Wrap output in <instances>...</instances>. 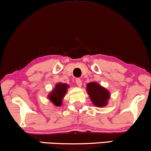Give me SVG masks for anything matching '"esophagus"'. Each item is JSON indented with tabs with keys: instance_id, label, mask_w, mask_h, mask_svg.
Masks as SVG:
<instances>
[{
	"instance_id": "34e87169",
	"label": "esophagus",
	"mask_w": 151,
	"mask_h": 151,
	"mask_svg": "<svg viewBox=\"0 0 151 151\" xmlns=\"http://www.w3.org/2000/svg\"><path fill=\"white\" fill-rule=\"evenodd\" d=\"M76 84H77L78 86L81 87V85H82V81H81V79H80V78H76Z\"/></svg>"
}]
</instances>
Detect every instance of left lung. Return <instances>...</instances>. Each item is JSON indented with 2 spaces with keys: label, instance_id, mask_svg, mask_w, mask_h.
Here are the masks:
<instances>
[{
  "label": "left lung",
  "instance_id": "left-lung-1",
  "mask_svg": "<svg viewBox=\"0 0 151 151\" xmlns=\"http://www.w3.org/2000/svg\"><path fill=\"white\" fill-rule=\"evenodd\" d=\"M87 91L94 106L103 107L106 106L110 97L109 92L96 83H90L87 85Z\"/></svg>",
  "mask_w": 151,
  "mask_h": 151
}]
</instances>
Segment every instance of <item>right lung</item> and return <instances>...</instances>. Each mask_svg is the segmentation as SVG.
Returning a JSON list of instances; mask_svg holds the SVG:
<instances>
[{"label": "right lung", "instance_id": "right-lung-1", "mask_svg": "<svg viewBox=\"0 0 151 151\" xmlns=\"http://www.w3.org/2000/svg\"><path fill=\"white\" fill-rule=\"evenodd\" d=\"M68 85L64 83H59L56 85L54 90L49 94V99L57 106L61 105L62 99L66 93Z\"/></svg>", "mask_w": 151, "mask_h": 151}]
</instances>
